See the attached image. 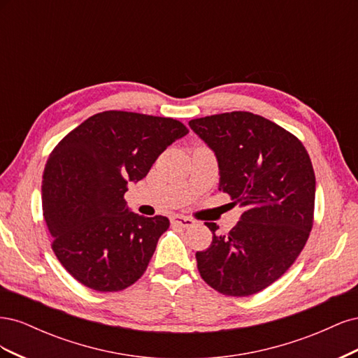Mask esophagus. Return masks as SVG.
I'll return each mask as SVG.
<instances>
[{
	"label": "esophagus",
	"mask_w": 358,
	"mask_h": 358,
	"mask_svg": "<svg viewBox=\"0 0 358 358\" xmlns=\"http://www.w3.org/2000/svg\"><path fill=\"white\" fill-rule=\"evenodd\" d=\"M173 225L182 227V229H189V227L194 225V221L191 218H187V216H180V215H175L170 218Z\"/></svg>",
	"instance_id": "1"
}]
</instances>
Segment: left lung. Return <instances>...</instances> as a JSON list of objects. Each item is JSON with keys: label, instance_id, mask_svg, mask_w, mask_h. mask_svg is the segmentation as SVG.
Segmentation results:
<instances>
[{"label": "left lung", "instance_id": "left-lung-1", "mask_svg": "<svg viewBox=\"0 0 358 358\" xmlns=\"http://www.w3.org/2000/svg\"><path fill=\"white\" fill-rule=\"evenodd\" d=\"M189 127L213 150L220 189L245 212L225 234L196 254L204 282L246 297L272 285L305 248L313 225L315 173L308 150L282 127L251 112L197 117Z\"/></svg>", "mask_w": 358, "mask_h": 358}]
</instances>
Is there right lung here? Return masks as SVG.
<instances>
[{"label": "right lung", "mask_w": 358, "mask_h": 358, "mask_svg": "<svg viewBox=\"0 0 358 358\" xmlns=\"http://www.w3.org/2000/svg\"><path fill=\"white\" fill-rule=\"evenodd\" d=\"M187 134L178 119L107 110L53 148L41 180L43 216L53 252L76 280L113 292L142 278L170 221L129 212L124 194Z\"/></svg>", "instance_id": "right-lung-1"}]
</instances>
